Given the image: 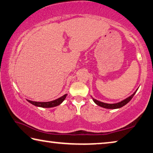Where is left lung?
Instances as JSON below:
<instances>
[{"label": "left lung", "mask_w": 153, "mask_h": 153, "mask_svg": "<svg viewBox=\"0 0 153 153\" xmlns=\"http://www.w3.org/2000/svg\"><path fill=\"white\" fill-rule=\"evenodd\" d=\"M138 89V88H137ZM137 89L135 92H134L133 94H132L131 96L128 97L127 98H126L124 100H122V101H121L120 102H117V103H114V104H108V103H104V102H100L99 101V100H95V98H93V97L91 96V97H92V99L93 100V102H95V104H97V105H98L102 107V108H108V109H116V108H121V107L124 106L126 105V104L128 103V102L131 101V100L133 98L134 95H135V94L137 92Z\"/></svg>", "instance_id": "1"}]
</instances>
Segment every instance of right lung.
<instances>
[{
  "label": "right lung",
  "mask_w": 153,
  "mask_h": 153,
  "mask_svg": "<svg viewBox=\"0 0 153 153\" xmlns=\"http://www.w3.org/2000/svg\"><path fill=\"white\" fill-rule=\"evenodd\" d=\"M67 95V94H65L62 95V97H59L58 99L50 102H34L31 101V100H27V101H28L29 103L33 104V105L38 107H42V108H51V107H55L60 105L64 100H65Z\"/></svg>",
  "instance_id": "obj_1"
}]
</instances>
